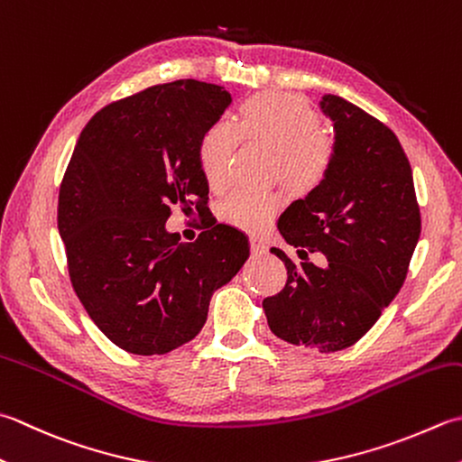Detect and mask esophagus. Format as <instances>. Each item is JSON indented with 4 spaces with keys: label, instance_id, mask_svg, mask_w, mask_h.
<instances>
[{
    "label": "esophagus",
    "instance_id": "esophagus-1",
    "mask_svg": "<svg viewBox=\"0 0 462 462\" xmlns=\"http://www.w3.org/2000/svg\"><path fill=\"white\" fill-rule=\"evenodd\" d=\"M250 246H252V252H254V254H266V252H268L266 242L262 240V238H258V236H252L250 238Z\"/></svg>",
    "mask_w": 462,
    "mask_h": 462
}]
</instances>
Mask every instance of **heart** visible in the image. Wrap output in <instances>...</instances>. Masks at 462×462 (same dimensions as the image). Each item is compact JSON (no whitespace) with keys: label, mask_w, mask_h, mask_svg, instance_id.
Returning <instances> with one entry per match:
<instances>
[{"label":"heart","mask_w":462,"mask_h":462,"mask_svg":"<svg viewBox=\"0 0 462 462\" xmlns=\"http://www.w3.org/2000/svg\"><path fill=\"white\" fill-rule=\"evenodd\" d=\"M258 142L274 148L273 174L294 194H310L327 180L334 162V142L319 130V116L300 97L260 94L244 99L232 124L216 122L198 142V164L212 189L230 174L238 142ZM282 208L276 189H234L218 204V216L242 230H262Z\"/></svg>","instance_id":"obj_1"}]
</instances>
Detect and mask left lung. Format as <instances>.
Masks as SVG:
<instances>
[{
	"mask_svg": "<svg viewBox=\"0 0 462 462\" xmlns=\"http://www.w3.org/2000/svg\"><path fill=\"white\" fill-rule=\"evenodd\" d=\"M320 107L334 122L332 168L280 216V234L304 262L296 266L270 248L288 278L262 309L278 338L337 352L363 338L399 294L420 236V210L394 132L340 96L327 94ZM309 251H322L329 264L314 267Z\"/></svg>",
	"mask_w": 462,
	"mask_h": 462,
	"instance_id": "1",
	"label": "left lung"
}]
</instances>
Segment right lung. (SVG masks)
Segmentation results:
<instances>
[{"mask_svg": "<svg viewBox=\"0 0 462 462\" xmlns=\"http://www.w3.org/2000/svg\"><path fill=\"white\" fill-rule=\"evenodd\" d=\"M232 97L196 79L152 86L102 107L63 174L58 230L71 286L116 346L166 355L192 340L214 291L246 262L248 238L216 224L196 242L166 232L171 206L206 210L198 142Z\"/></svg>", "mask_w": 462, "mask_h": 462, "instance_id": "obj_1", "label": "right lung"}]
</instances>
